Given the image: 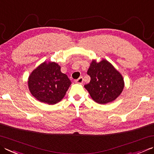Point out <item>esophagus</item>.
Here are the masks:
<instances>
[{"label":"esophagus","instance_id":"esophagus-1","mask_svg":"<svg viewBox=\"0 0 154 154\" xmlns=\"http://www.w3.org/2000/svg\"><path fill=\"white\" fill-rule=\"evenodd\" d=\"M75 82L77 83H79V84H82L83 82V79L82 77H80L79 79H77V80H75Z\"/></svg>","mask_w":154,"mask_h":154}]
</instances>
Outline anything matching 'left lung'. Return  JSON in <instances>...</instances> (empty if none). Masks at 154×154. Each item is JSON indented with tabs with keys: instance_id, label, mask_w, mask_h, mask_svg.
Masks as SVG:
<instances>
[{
	"instance_id": "8db88e82",
	"label": "left lung",
	"mask_w": 154,
	"mask_h": 154,
	"mask_svg": "<svg viewBox=\"0 0 154 154\" xmlns=\"http://www.w3.org/2000/svg\"><path fill=\"white\" fill-rule=\"evenodd\" d=\"M91 81L84 85L93 101L99 104L111 103L119 97L124 88L123 76L106 59H93L87 71Z\"/></svg>"
}]
</instances>
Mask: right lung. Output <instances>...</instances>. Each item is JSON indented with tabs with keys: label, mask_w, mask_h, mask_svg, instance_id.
I'll return each mask as SVG.
<instances>
[{
	"label": "right lung",
	"mask_w": 154,
	"mask_h": 154,
	"mask_svg": "<svg viewBox=\"0 0 154 154\" xmlns=\"http://www.w3.org/2000/svg\"><path fill=\"white\" fill-rule=\"evenodd\" d=\"M28 79L29 91L33 97L49 105L61 101L71 84L67 75L61 73L58 63L51 61L39 65Z\"/></svg>",
	"instance_id": "add662e5"
}]
</instances>
